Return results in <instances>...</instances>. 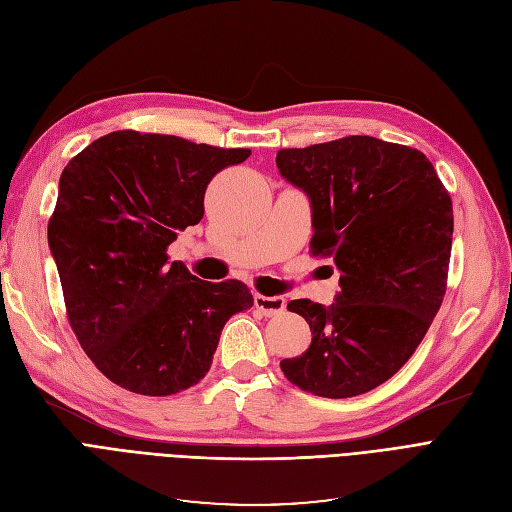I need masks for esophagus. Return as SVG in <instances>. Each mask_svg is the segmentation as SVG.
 I'll use <instances>...</instances> for the list:
<instances>
[{"label":"esophagus","mask_w":512,"mask_h":512,"mask_svg":"<svg viewBox=\"0 0 512 512\" xmlns=\"http://www.w3.org/2000/svg\"><path fill=\"white\" fill-rule=\"evenodd\" d=\"M256 309H260L265 316H280L286 309V299L284 297H265V294H256L254 297Z\"/></svg>","instance_id":"obj_1"}]
</instances>
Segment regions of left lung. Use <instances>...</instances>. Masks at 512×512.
<instances>
[{
  "label": "left lung",
  "instance_id": "obj_1",
  "mask_svg": "<svg viewBox=\"0 0 512 512\" xmlns=\"http://www.w3.org/2000/svg\"><path fill=\"white\" fill-rule=\"evenodd\" d=\"M275 162L312 200L309 252L331 258L342 288L329 307L288 303L312 344L280 367L312 395H363L408 363L442 305L451 194L425 153L374 136L280 149Z\"/></svg>",
  "mask_w": 512,
  "mask_h": 512
}]
</instances>
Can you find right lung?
I'll return each instance as SVG.
<instances>
[{
	"label": "right lung",
	"instance_id": "add662e5",
	"mask_svg": "<svg viewBox=\"0 0 512 512\" xmlns=\"http://www.w3.org/2000/svg\"><path fill=\"white\" fill-rule=\"evenodd\" d=\"M250 153L119 130L61 173L49 245L68 322L121 389L166 397L198 384L226 320L254 305L243 282H203L166 254L179 230L203 220L209 181Z\"/></svg>",
	"mask_w": 512,
	"mask_h": 512
}]
</instances>
